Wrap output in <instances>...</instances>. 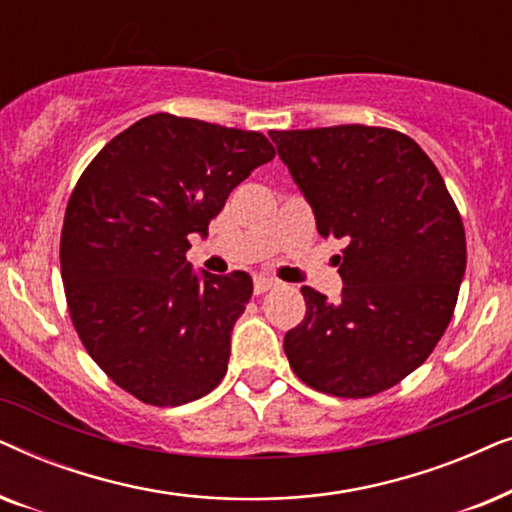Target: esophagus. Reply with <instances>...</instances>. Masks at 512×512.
<instances>
[{
	"label": "esophagus",
	"instance_id": "34e87169",
	"mask_svg": "<svg viewBox=\"0 0 512 512\" xmlns=\"http://www.w3.org/2000/svg\"><path fill=\"white\" fill-rule=\"evenodd\" d=\"M275 286H277L275 279H268V277H256L254 279V293H256V296H263V293L275 289Z\"/></svg>",
	"mask_w": 512,
	"mask_h": 512
}]
</instances>
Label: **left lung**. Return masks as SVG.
<instances>
[{
    "mask_svg": "<svg viewBox=\"0 0 512 512\" xmlns=\"http://www.w3.org/2000/svg\"><path fill=\"white\" fill-rule=\"evenodd\" d=\"M321 237L345 242L342 298L303 286L305 319L284 352L307 387L368 398L429 359L466 272V233L415 139L373 125L272 130Z\"/></svg>",
    "mask_w": 512,
    "mask_h": 512,
    "instance_id": "8db88e82",
    "label": "left lung"
}]
</instances>
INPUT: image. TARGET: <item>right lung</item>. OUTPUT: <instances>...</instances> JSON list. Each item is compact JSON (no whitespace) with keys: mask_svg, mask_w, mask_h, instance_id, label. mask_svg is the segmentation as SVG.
I'll return each instance as SVG.
<instances>
[{"mask_svg":"<svg viewBox=\"0 0 512 512\" xmlns=\"http://www.w3.org/2000/svg\"><path fill=\"white\" fill-rule=\"evenodd\" d=\"M272 158L261 132L153 114L76 181L60 235L69 317L90 359L142 403H191L226 375L254 284L242 270L195 275L188 235H205L230 191Z\"/></svg>","mask_w":512,"mask_h":512,"instance_id":"1","label":"right lung"}]
</instances>
